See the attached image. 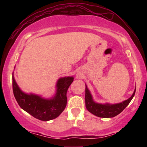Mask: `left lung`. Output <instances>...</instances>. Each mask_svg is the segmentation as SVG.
<instances>
[{"mask_svg":"<svg viewBox=\"0 0 147 147\" xmlns=\"http://www.w3.org/2000/svg\"><path fill=\"white\" fill-rule=\"evenodd\" d=\"M136 92V88L131 96V97L122 102L114 104H99L96 103L94 101L93 98L90 90H88L86 84V94H85V102L86 107L87 110L94 115L100 118H112L117 116L120 112L127 106L131 101L132 98L134 97Z\"/></svg>","mask_w":147,"mask_h":147,"instance_id":"1","label":"left lung"}]
</instances>
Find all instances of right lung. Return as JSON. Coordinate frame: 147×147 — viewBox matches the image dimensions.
Returning <instances> with one entry per match:
<instances>
[{
	"label": "right lung",
	"mask_w": 147,
	"mask_h": 147,
	"mask_svg": "<svg viewBox=\"0 0 147 147\" xmlns=\"http://www.w3.org/2000/svg\"><path fill=\"white\" fill-rule=\"evenodd\" d=\"M74 78L64 77L57 80L56 93L49 99L33 94H26L18 86L13 74V90L15 98L22 109L33 117L43 121L55 119L65 109L67 104V91Z\"/></svg>",
	"instance_id": "right-lung-1"
}]
</instances>
